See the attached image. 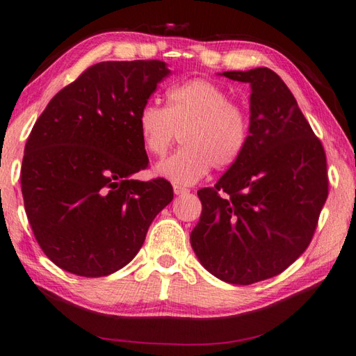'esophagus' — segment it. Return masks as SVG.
I'll use <instances>...</instances> for the list:
<instances>
[{
	"mask_svg": "<svg viewBox=\"0 0 356 356\" xmlns=\"http://www.w3.org/2000/svg\"><path fill=\"white\" fill-rule=\"evenodd\" d=\"M173 192H175V195H184V193L188 192V188L179 186V184H175V186H173Z\"/></svg>",
	"mask_w": 356,
	"mask_h": 356,
	"instance_id": "obj_1",
	"label": "esophagus"
}]
</instances>
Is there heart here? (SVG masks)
<instances>
[{
	"instance_id": "heart-1",
	"label": "heart",
	"mask_w": 356,
	"mask_h": 356,
	"mask_svg": "<svg viewBox=\"0 0 356 356\" xmlns=\"http://www.w3.org/2000/svg\"><path fill=\"white\" fill-rule=\"evenodd\" d=\"M165 107L146 104L136 115V132L149 155L168 154L181 132L184 144L175 155L156 164L155 173L177 184H195L215 165H234L249 141V117L230 103L229 93L209 79L195 78L173 86Z\"/></svg>"
}]
</instances>
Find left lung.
Returning a JSON list of instances; mask_svg holds the SVG:
<instances>
[{"label": "left lung", "instance_id": "8db88e82", "mask_svg": "<svg viewBox=\"0 0 356 356\" xmlns=\"http://www.w3.org/2000/svg\"><path fill=\"white\" fill-rule=\"evenodd\" d=\"M250 86L249 141L202 204L191 244L200 263L229 284L272 278L307 249L327 200L321 141L292 92L267 67L222 72Z\"/></svg>", "mask_w": 356, "mask_h": 356}]
</instances>
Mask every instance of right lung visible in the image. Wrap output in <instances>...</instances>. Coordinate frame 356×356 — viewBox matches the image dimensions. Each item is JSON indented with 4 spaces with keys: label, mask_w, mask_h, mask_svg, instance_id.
<instances>
[{
    "label": "right lung",
    "mask_w": 356,
    "mask_h": 356,
    "mask_svg": "<svg viewBox=\"0 0 356 356\" xmlns=\"http://www.w3.org/2000/svg\"><path fill=\"white\" fill-rule=\"evenodd\" d=\"M169 74L158 60L98 63L36 120L21 168L24 209L40 248L66 272L122 269L173 200L164 178H132L149 164L136 115Z\"/></svg>",
    "instance_id": "1"
}]
</instances>
